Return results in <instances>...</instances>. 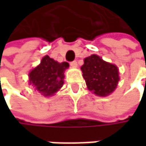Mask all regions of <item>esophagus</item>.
I'll return each instance as SVG.
<instances>
[{
  "mask_svg": "<svg viewBox=\"0 0 146 146\" xmlns=\"http://www.w3.org/2000/svg\"><path fill=\"white\" fill-rule=\"evenodd\" d=\"M70 65H71L72 67H77L78 62H77L76 61H73V62H70Z\"/></svg>",
  "mask_w": 146,
  "mask_h": 146,
  "instance_id": "34e87169",
  "label": "esophagus"
}]
</instances>
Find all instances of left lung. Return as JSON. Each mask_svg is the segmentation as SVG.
<instances>
[{
    "label": "left lung",
    "mask_w": 146,
    "mask_h": 146,
    "mask_svg": "<svg viewBox=\"0 0 146 146\" xmlns=\"http://www.w3.org/2000/svg\"><path fill=\"white\" fill-rule=\"evenodd\" d=\"M81 67L88 89L99 96H106L116 89L119 81L117 68L103 61L96 55L84 60Z\"/></svg>",
    "instance_id": "1"
}]
</instances>
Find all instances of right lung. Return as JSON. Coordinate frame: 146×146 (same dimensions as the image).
<instances>
[{"label":"right lung","mask_w":146,"mask_h":146,"mask_svg":"<svg viewBox=\"0 0 146 146\" xmlns=\"http://www.w3.org/2000/svg\"><path fill=\"white\" fill-rule=\"evenodd\" d=\"M69 67L67 62L59 63L45 56L40 64L29 73V82L44 96L55 94L63 85L64 71Z\"/></svg>","instance_id":"add662e5"}]
</instances>
